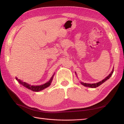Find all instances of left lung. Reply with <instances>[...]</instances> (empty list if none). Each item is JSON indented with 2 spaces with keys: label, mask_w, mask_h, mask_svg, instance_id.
<instances>
[{
  "label": "left lung",
  "mask_w": 124,
  "mask_h": 124,
  "mask_svg": "<svg viewBox=\"0 0 124 124\" xmlns=\"http://www.w3.org/2000/svg\"><path fill=\"white\" fill-rule=\"evenodd\" d=\"M114 72V69H113V71H111V72L109 74L108 76H107V77L106 78H105V79L102 80V81H100L98 83H93V84H90V83H83V82H81V83L83 85L85 86V87H90V88H97L98 87H99V85H101V84H102L103 83H104L106 81H107V80L108 79H109V78H110V77L111 76L112 74H113Z\"/></svg>",
  "instance_id": "obj_1"
}]
</instances>
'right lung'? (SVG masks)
<instances>
[{"mask_svg": "<svg viewBox=\"0 0 124 124\" xmlns=\"http://www.w3.org/2000/svg\"><path fill=\"white\" fill-rule=\"evenodd\" d=\"M53 77V76L51 78L50 81L47 82V83H45V84L41 85H36V86L31 85L29 84H28V83H27L22 81V80H21L18 79L17 78H16V79L18 81V82L19 83H21V85H22L23 86H24V87H25L26 88H27V89H30V90H31V91H33L38 92V91H41V90H43L44 89L48 87V86H50V85H51V83L52 82V80Z\"/></svg>", "mask_w": 124, "mask_h": 124, "instance_id": "obj_1", "label": "right lung"}]
</instances>
